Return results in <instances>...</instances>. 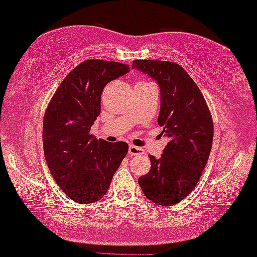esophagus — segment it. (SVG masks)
<instances>
[{
	"label": "esophagus",
	"instance_id": "1",
	"mask_svg": "<svg viewBox=\"0 0 257 257\" xmlns=\"http://www.w3.org/2000/svg\"><path fill=\"white\" fill-rule=\"evenodd\" d=\"M128 154L132 155V156H134V155H142V154H144V150L141 149V148H138V146H135V145H130Z\"/></svg>",
	"mask_w": 257,
	"mask_h": 257
}]
</instances>
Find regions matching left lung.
<instances>
[{
  "label": "left lung",
  "instance_id": "8db88e82",
  "mask_svg": "<svg viewBox=\"0 0 257 257\" xmlns=\"http://www.w3.org/2000/svg\"><path fill=\"white\" fill-rule=\"evenodd\" d=\"M138 69L159 83L162 134L170 139L163 154L150 155L151 170L141 176L144 195L155 204L172 206L194 190L211 153L214 125L200 88L174 62L135 60Z\"/></svg>",
  "mask_w": 257,
  "mask_h": 257
}]
</instances>
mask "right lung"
<instances>
[{"label": "right lung", "instance_id": "add662e5", "mask_svg": "<svg viewBox=\"0 0 257 257\" xmlns=\"http://www.w3.org/2000/svg\"><path fill=\"white\" fill-rule=\"evenodd\" d=\"M128 71L127 64L118 62H82L62 81L46 107V163L57 185L76 203H93L105 195L127 154V143L97 140L90 131L101 113L104 86Z\"/></svg>", "mask_w": 257, "mask_h": 257}]
</instances>
